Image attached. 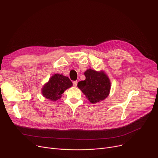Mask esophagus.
<instances>
[{"label": "esophagus", "mask_w": 158, "mask_h": 158, "mask_svg": "<svg viewBox=\"0 0 158 158\" xmlns=\"http://www.w3.org/2000/svg\"><path fill=\"white\" fill-rule=\"evenodd\" d=\"M77 81H74L73 82V86L76 87V86H77Z\"/></svg>", "instance_id": "obj_1"}]
</instances>
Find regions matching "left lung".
Returning a JSON list of instances; mask_svg holds the SVG:
<instances>
[{
  "label": "left lung",
  "instance_id": "obj_1",
  "mask_svg": "<svg viewBox=\"0 0 158 158\" xmlns=\"http://www.w3.org/2000/svg\"><path fill=\"white\" fill-rule=\"evenodd\" d=\"M85 76L86 79L79 81L77 86L91 103L102 101L108 96L111 83L108 77L104 72L89 69L85 72Z\"/></svg>",
  "mask_w": 158,
  "mask_h": 158
}]
</instances>
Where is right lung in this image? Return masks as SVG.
I'll return each mask as SVG.
<instances>
[{
  "mask_svg": "<svg viewBox=\"0 0 158 158\" xmlns=\"http://www.w3.org/2000/svg\"><path fill=\"white\" fill-rule=\"evenodd\" d=\"M72 86V82L67 77L55 74L42 88L43 95L52 101L60 98L64 91Z\"/></svg>",
  "mask_w": 158,
  "mask_h": 158,
  "instance_id": "right-lung-1",
  "label": "right lung"
}]
</instances>
